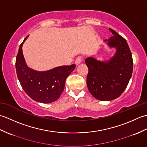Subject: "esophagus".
<instances>
[{"label": "esophagus", "mask_w": 147, "mask_h": 147, "mask_svg": "<svg viewBox=\"0 0 147 147\" xmlns=\"http://www.w3.org/2000/svg\"><path fill=\"white\" fill-rule=\"evenodd\" d=\"M82 57H78L76 59L75 61V64L76 65H79L80 64H81V62H82Z\"/></svg>", "instance_id": "esophagus-1"}]
</instances>
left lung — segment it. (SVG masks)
Returning <instances> with one entry per match:
<instances>
[{
    "instance_id": "1",
    "label": "left lung",
    "mask_w": 147,
    "mask_h": 147,
    "mask_svg": "<svg viewBox=\"0 0 147 147\" xmlns=\"http://www.w3.org/2000/svg\"><path fill=\"white\" fill-rule=\"evenodd\" d=\"M113 36L105 42L115 49L114 55L107 61L90 57L85 59L88 68L86 84L89 92L96 99L110 101L118 98L125 90L132 76L133 62L126 40L109 28Z\"/></svg>"
}]
</instances>
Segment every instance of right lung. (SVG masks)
<instances>
[{
	"label": "right lung",
	"mask_w": 147,
	"mask_h": 147,
	"mask_svg": "<svg viewBox=\"0 0 147 147\" xmlns=\"http://www.w3.org/2000/svg\"><path fill=\"white\" fill-rule=\"evenodd\" d=\"M19 48L16 59V69L22 88L31 98L43 104L55 102L64 89L65 79L75 69L76 65L59 66L45 71H38L28 66L22 47Z\"/></svg>",
	"instance_id": "add662e5"
}]
</instances>
